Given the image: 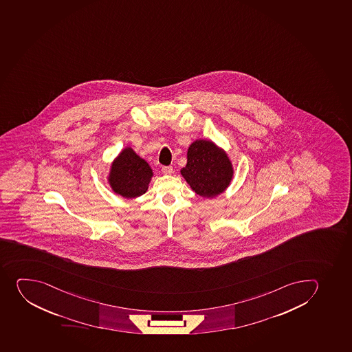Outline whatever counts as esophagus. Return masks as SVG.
Masks as SVG:
<instances>
[{"label":"esophagus","mask_w":352,"mask_h":352,"mask_svg":"<svg viewBox=\"0 0 352 352\" xmlns=\"http://www.w3.org/2000/svg\"><path fill=\"white\" fill-rule=\"evenodd\" d=\"M162 172H163L164 175H172V173H173V168H172V166H163V168H162Z\"/></svg>","instance_id":"34e87169"}]
</instances>
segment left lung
I'll use <instances>...</instances> for the list:
<instances>
[{
  "label": "left lung",
  "instance_id": "left-lung-1",
  "mask_svg": "<svg viewBox=\"0 0 352 352\" xmlns=\"http://www.w3.org/2000/svg\"><path fill=\"white\" fill-rule=\"evenodd\" d=\"M180 173L198 196L215 198L229 188L234 168L222 147L212 140L197 139L188 148L187 164Z\"/></svg>",
  "mask_w": 352,
  "mask_h": 352
}]
</instances>
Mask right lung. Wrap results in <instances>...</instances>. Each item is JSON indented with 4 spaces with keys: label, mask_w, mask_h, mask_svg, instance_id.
Listing matches in <instances>:
<instances>
[{
    "label": "right lung",
    "mask_w": 352,
    "mask_h": 352,
    "mask_svg": "<svg viewBox=\"0 0 352 352\" xmlns=\"http://www.w3.org/2000/svg\"><path fill=\"white\" fill-rule=\"evenodd\" d=\"M153 177L151 165L128 146L111 163L107 182L114 194L130 200L148 190Z\"/></svg>",
    "instance_id": "right-lung-1"
}]
</instances>
